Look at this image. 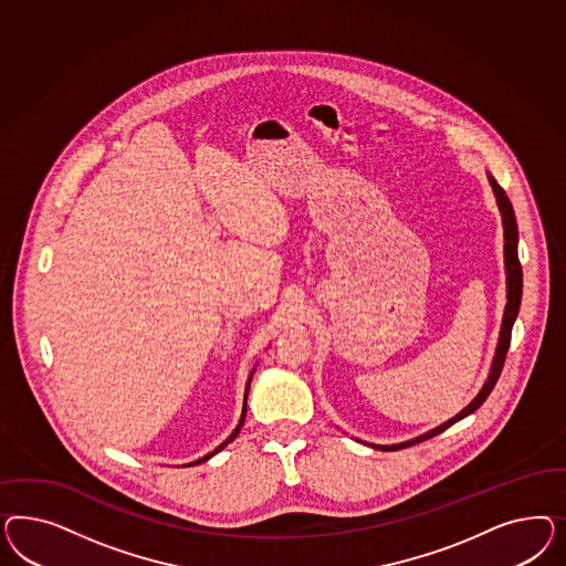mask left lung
Returning <instances> with one entry per match:
<instances>
[{
  "label": "left lung",
  "instance_id": "obj_1",
  "mask_svg": "<svg viewBox=\"0 0 566 566\" xmlns=\"http://www.w3.org/2000/svg\"><path fill=\"white\" fill-rule=\"evenodd\" d=\"M488 180H490V185H492L494 197H496L497 209H500V216H502V228H504V270H506V307H504L500 336H497L496 355H494V360H492L488 379L483 381L480 392L464 407L463 411L457 412L452 419H448L442 426L429 429L426 433H421V436H417V438H412V440H407V442H400V444H369V442H363V444L371 446V448H377V450H384V452L419 444V442H423V440H429V438L442 433L444 429L454 426L457 421H461L464 417H469L471 412L478 411L481 405L485 402V398L494 390V386H496L497 377H500V371H502V365H504V359H506V353H509V346H511V332H513L514 319H516L518 307H521L523 272H521L518 251H516V247H518V230H516V218H514L513 206H511L506 192L497 185L492 174H488Z\"/></svg>",
  "mask_w": 566,
  "mask_h": 566
}]
</instances>
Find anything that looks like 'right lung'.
I'll return each instance as SVG.
<instances>
[{
	"label": "right lung",
	"mask_w": 566,
	"mask_h": 566,
	"mask_svg": "<svg viewBox=\"0 0 566 566\" xmlns=\"http://www.w3.org/2000/svg\"><path fill=\"white\" fill-rule=\"evenodd\" d=\"M253 371H255V369H253ZM253 371H251V376H249V381H247V388H244V402H242V415H240L239 426H237V428H234V431H232V433L228 436V440H223L222 444L218 446V448H216L213 452H209V454H206V457H201V459L192 461V463H189V467L190 464L206 463L207 459H211L213 454H218L220 450H223L226 446L230 444V442H232V440H234V438L239 436L240 428H242V423H244V417H247V396H249V388H251V379H253ZM182 467H187V464H182Z\"/></svg>",
	"instance_id": "right-lung-1"
}]
</instances>
